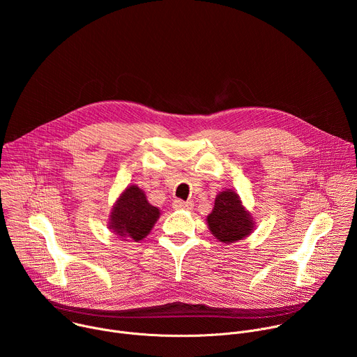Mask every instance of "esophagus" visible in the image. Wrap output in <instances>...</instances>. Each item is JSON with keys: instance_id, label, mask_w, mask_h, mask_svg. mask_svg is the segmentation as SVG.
Masks as SVG:
<instances>
[{"instance_id": "esophagus-1", "label": "esophagus", "mask_w": 357, "mask_h": 357, "mask_svg": "<svg viewBox=\"0 0 357 357\" xmlns=\"http://www.w3.org/2000/svg\"><path fill=\"white\" fill-rule=\"evenodd\" d=\"M174 209H183V211H189L192 209L193 203L192 202H185V200H181V199H176L174 200Z\"/></svg>"}]
</instances>
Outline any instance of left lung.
<instances>
[{
  "label": "left lung",
  "instance_id": "1",
  "mask_svg": "<svg viewBox=\"0 0 357 357\" xmlns=\"http://www.w3.org/2000/svg\"><path fill=\"white\" fill-rule=\"evenodd\" d=\"M206 220L212 234L226 244L243 240L254 229L251 215L244 209L238 195L231 189L223 190L216 196L215 208Z\"/></svg>",
  "mask_w": 357,
  "mask_h": 357
}]
</instances>
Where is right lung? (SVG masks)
<instances>
[{"mask_svg": "<svg viewBox=\"0 0 357 357\" xmlns=\"http://www.w3.org/2000/svg\"><path fill=\"white\" fill-rule=\"evenodd\" d=\"M160 209L149 205L144 190L138 186H128L113 206L109 229L117 236L139 241L148 236L160 218Z\"/></svg>", "mask_w": 357, "mask_h": 357, "instance_id": "1", "label": "right lung"}]
</instances>
